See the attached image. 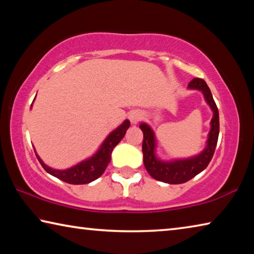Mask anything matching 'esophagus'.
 I'll return each mask as SVG.
<instances>
[{
	"label": "esophagus",
	"mask_w": 254,
	"mask_h": 254,
	"mask_svg": "<svg viewBox=\"0 0 254 254\" xmlns=\"http://www.w3.org/2000/svg\"><path fill=\"white\" fill-rule=\"evenodd\" d=\"M141 118H142V113L140 111H132L130 114H128V119L133 124H136L140 121Z\"/></svg>",
	"instance_id": "esophagus-1"
}]
</instances>
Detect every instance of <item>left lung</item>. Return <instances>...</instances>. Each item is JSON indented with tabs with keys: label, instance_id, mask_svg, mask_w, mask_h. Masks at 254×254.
Masks as SVG:
<instances>
[{
	"label": "left lung",
	"instance_id": "left-lung-1",
	"mask_svg": "<svg viewBox=\"0 0 254 254\" xmlns=\"http://www.w3.org/2000/svg\"><path fill=\"white\" fill-rule=\"evenodd\" d=\"M188 87L199 89L203 92L206 102L212 107L214 113L212 122H210L212 127L209 131L207 147L200 154L194 158L186 159V160H177L173 162H163L158 160L154 156V145L156 144H154V134L152 130L144 123L140 126V128L143 132L142 152L145 169L152 178L167 184L175 185L186 183L194 178L196 175H198L200 171H203L212 160L218 140V133H220L218 110L207 84L204 79L194 78L188 84Z\"/></svg>",
	"mask_w": 254,
	"mask_h": 254
}]
</instances>
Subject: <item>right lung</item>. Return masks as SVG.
I'll use <instances>...</instances> for the list:
<instances>
[{
	"label": "right lung",
	"instance_id": "obj_1",
	"mask_svg": "<svg viewBox=\"0 0 254 254\" xmlns=\"http://www.w3.org/2000/svg\"><path fill=\"white\" fill-rule=\"evenodd\" d=\"M130 127V122L124 121L121 126H120L117 130H114L111 134L106 137L104 143L102 144L100 150L94 154L92 158L87 159V160L81 161L78 165L71 167L69 169L66 170H56L50 168V167L46 166L42 162L41 159L37 156L38 160L44 167V169L47 173L55 176L58 179L63 180V182L72 184V185H84L93 182V180L97 179L98 177L104 174L107 165L111 161V153L113 149L117 147V144L123 139L126 135V132Z\"/></svg>",
	"mask_w": 254,
	"mask_h": 254
}]
</instances>
